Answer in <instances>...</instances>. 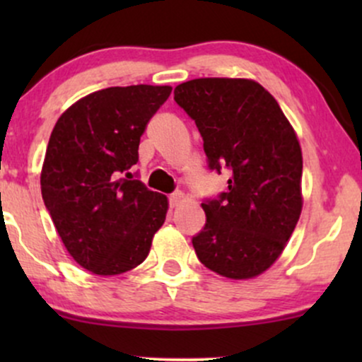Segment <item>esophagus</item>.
I'll list each match as a JSON object with an SVG mask.
<instances>
[{"label":"esophagus","mask_w":362,"mask_h":362,"mask_svg":"<svg viewBox=\"0 0 362 362\" xmlns=\"http://www.w3.org/2000/svg\"><path fill=\"white\" fill-rule=\"evenodd\" d=\"M184 201H185L184 192H173L172 195H170V206H172V207L180 206Z\"/></svg>","instance_id":"1"}]
</instances>
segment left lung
<instances>
[{
    "label": "left lung",
    "instance_id": "1",
    "mask_svg": "<svg viewBox=\"0 0 362 362\" xmlns=\"http://www.w3.org/2000/svg\"><path fill=\"white\" fill-rule=\"evenodd\" d=\"M175 102L195 120L211 170L231 172L228 190L202 202L206 226L192 238L207 269L253 279L281 257L303 209V155L279 103L247 78H197Z\"/></svg>",
    "mask_w": 362,
    "mask_h": 362
}]
</instances>
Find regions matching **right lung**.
Listing matches in <instances>:
<instances>
[{"label": "right lung", "instance_id": "add662e5", "mask_svg": "<svg viewBox=\"0 0 362 362\" xmlns=\"http://www.w3.org/2000/svg\"><path fill=\"white\" fill-rule=\"evenodd\" d=\"M172 86L98 90L74 102L54 126L40 189L69 255L97 276H117L148 257L165 223L167 195L129 180L141 136Z\"/></svg>", "mask_w": 362, "mask_h": 362}]
</instances>
